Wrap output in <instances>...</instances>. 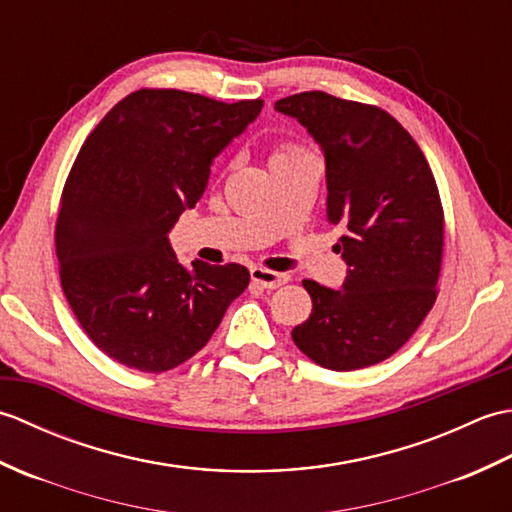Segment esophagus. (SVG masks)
<instances>
[{
  "label": "esophagus",
  "instance_id": "esophagus-1",
  "mask_svg": "<svg viewBox=\"0 0 512 512\" xmlns=\"http://www.w3.org/2000/svg\"><path fill=\"white\" fill-rule=\"evenodd\" d=\"M250 279H253V284L257 286L273 290V288L284 286L288 281V275L275 273V270H266V268H250Z\"/></svg>",
  "mask_w": 512,
  "mask_h": 512
}]
</instances>
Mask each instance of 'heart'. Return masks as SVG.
<instances>
[{"mask_svg": "<svg viewBox=\"0 0 512 512\" xmlns=\"http://www.w3.org/2000/svg\"><path fill=\"white\" fill-rule=\"evenodd\" d=\"M301 151L299 149H292V147H286V149H279L277 154H275V158H281V156H299Z\"/></svg>", "mask_w": 512, "mask_h": 512, "instance_id": "b5f03b06", "label": "heart"}]
</instances>
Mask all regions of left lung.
I'll use <instances>...</instances> for the list:
<instances>
[{"label":"left lung","instance_id":"8db88e82","mask_svg":"<svg viewBox=\"0 0 512 512\" xmlns=\"http://www.w3.org/2000/svg\"><path fill=\"white\" fill-rule=\"evenodd\" d=\"M275 110L317 140L328 222L345 228L336 244L347 264L343 286L303 281L312 312L292 341L334 372L376 365L409 341L436 301L444 215L429 162L380 107L301 92Z\"/></svg>","mask_w":512,"mask_h":512}]
</instances>
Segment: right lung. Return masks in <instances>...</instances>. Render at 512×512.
<instances>
[{"label": "right lung", "mask_w": 512, "mask_h": 512, "mask_svg": "<svg viewBox=\"0 0 512 512\" xmlns=\"http://www.w3.org/2000/svg\"><path fill=\"white\" fill-rule=\"evenodd\" d=\"M262 107V99L138 90L83 143L54 233L59 275L81 328L116 363L149 374L182 365L246 290L250 273L239 264L195 259L184 268L169 231Z\"/></svg>", "instance_id": "right-lung-1"}]
</instances>
